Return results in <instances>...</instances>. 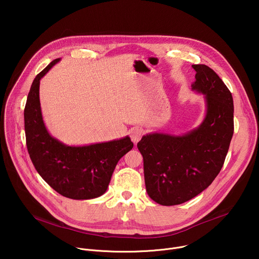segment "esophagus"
<instances>
[{"label": "esophagus", "mask_w": 259, "mask_h": 259, "mask_svg": "<svg viewBox=\"0 0 259 259\" xmlns=\"http://www.w3.org/2000/svg\"><path fill=\"white\" fill-rule=\"evenodd\" d=\"M142 134H143L142 129H140V128H138V127L133 128L132 131H131V135H130L131 140H132L134 143H137V142L140 140Z\"/></svg>", "instance_id": "34e87169"}]
</instances>
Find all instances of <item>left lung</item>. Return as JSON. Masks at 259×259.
I'll return each mask as SVG.
<instances>
[{"mask_svg":"<svg viewBox=\"0 0 259 259\" xmlns=\"http://www.w3.org/2000/svg\"><path fill=\"white\" fill-rule=\"evenodd\" d=\"M192 67V90L203 94L206 103L203 122L181 135L146 134L137 143L147 195L163 206L190 201L210 186L224 166L234 134L231 91L209 66Z\"/></svg>","mask_w":259,"mask_h":259,"instance_id":"obj_1","label":"left lung"}]
</instances>
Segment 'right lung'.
<instances>
[{
  "label": "right lung",
  "instance_id": "add662e5",
  "mask_svg": "<svg viewBox=\"0 0 259 259\" xmlns=\"http://www.w3.org/2000/svg\"><path fill=\"white\" fill-rule=\"evenodd\" d=\"M60 61L49 63L34 78L24 108L26 146L30 160L49 186L63 197L90 200L102 196L119 160L132 150L129 136L89 145H66L47 130L41 110L40 81Z\"/></svg>",
  "mask_w": 259,
  "mask_h": 259
}]
</instances>
